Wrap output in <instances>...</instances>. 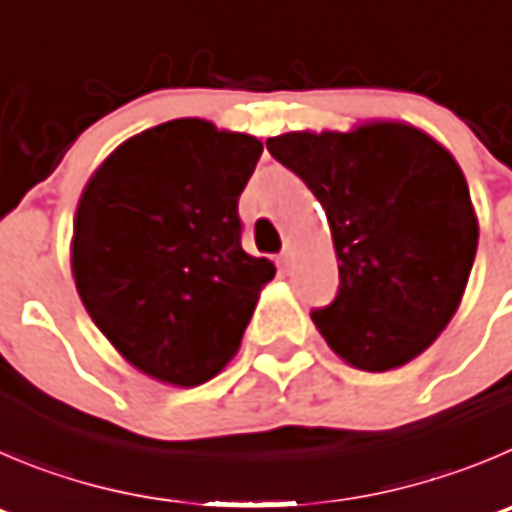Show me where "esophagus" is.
<instances>
[{
  "instance_id": "obj_1",
  "label": "esophagus",
  "mask_w": 512,
  "mask_h": 512,
  "mask_svg": "<svg viewBox=\"0 0 512 512\" xmlns=\"http://www.w3.org/2000/svg\"><path fill=\"white\" fill-rule=\"evenodd\" d=\"M276 264H279L281 271H289L291 266H294V251H291V248H284V251L279 253V259H276Z\"/></svg>"
}]
</instances>
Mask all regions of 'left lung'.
Listing matches in <instances>:
<instances>
[{"label":"left lung","instance_id":"left-lung-1","mask_svg":"<svg viewBox=\"0 0 512 512\" xmlns=\"http://www.w3.org/2000/svg\"><path fill=\"white\" fill-rule=\"evenodd\" d=\"M266 148L309 186L332 228L339 291L311 311L321 337L362 372L412 362L455 316L478 251L460 165L397 120L284 133Z\"/></svg>","mask_w":512,"mask_h":512}]
</instances>
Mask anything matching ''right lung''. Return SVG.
Instances as JSON below:
<instances>
[{"label":"right lung","mask_w":512,"mask_h":512,"mask_svg":"<svg viewBox=\"0 0 512 512\" xmlns=\"http://www.w3.org/2000/svg\"><path fill=\"white\" fill-rule=\"evenodd\" d=\"M264 145L180 118L133 135L82 191L72 276L87 314L148 377L198 387L241 347L269 259L241 248L238 196Z\"/></svg>","instance_id":"right-lung-1"}]
</instances>
